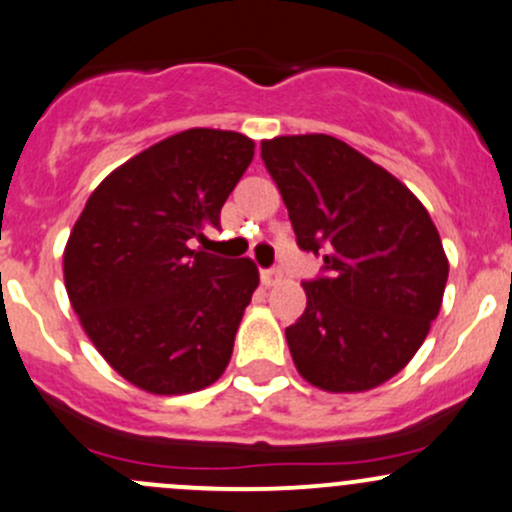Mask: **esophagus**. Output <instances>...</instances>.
<instances>
[{
    "mask_svg": "<svg viewBox=\"0 0 512 512\" xmlns=\"http://www.w3.org/2000/svg\"><path fill=\"white\" fill-rule=\"evenodd\" d=\"M279 277H282V272H279V270H262L260 272V279H262V284H265V287H272L274 282H279Z\"/></svg>",
    "mask_w": 512,
    "mask_h": 512,
    "instance_id": "1",
    "label": "esophagus"
}]
</instances>
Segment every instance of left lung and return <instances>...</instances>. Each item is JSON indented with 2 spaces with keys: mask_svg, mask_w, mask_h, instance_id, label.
<instances>
[{
  "mask_svg": "<svg viewBox=\"0 0 512 512\" xmlns=\"http://www.w3.org/2000/svg\"><path fill=\"white\" fill-rule=\"evenodd\" d=\"M297 245L324 255L287 328L294 365L328 392H363L400 373L427 338L449 260L427 208L402 181L331 134L262 142Z\"/></svg>",
  "mask_w": 512,
  "mask_h": 512,
  "instance_id": "left-lung-1",
  "label": "left lung"
}]
</instances>
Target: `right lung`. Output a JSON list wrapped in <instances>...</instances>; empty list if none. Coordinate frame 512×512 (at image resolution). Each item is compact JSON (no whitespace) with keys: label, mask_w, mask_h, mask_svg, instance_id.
Returning a JSON list of instances; mask_svg holds the SVG:
<instances>
[{"label":"right lung","mask_w":512,"mask_h":512,"mask_svg":"<svg viewBox=\"0 0 512 512\" xmlns=\"http://www.w3.org/2000/svg\"><path fill=\"white\" fill-rule=\"evenodd\" d=\"M255 157L225 129H186L117 166L75 220L63 277L102 358L139 390L184 395L228 368L260 284L255 262L191 250Z\"/></svg>","instance_id":"obj_1"}]
</instances>
